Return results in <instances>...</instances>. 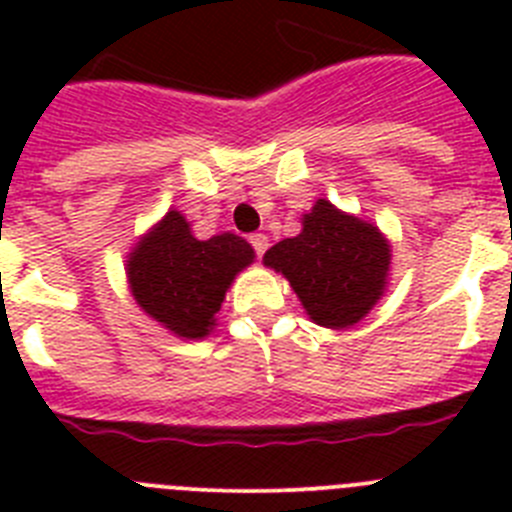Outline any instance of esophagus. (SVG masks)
<instances>
[{
  "mask_svg": "<svg viewBox=\"0 0 512 512\" xmlns=\"http://www.w3.org/2000/svg\"><path fill=\"white\" fill-rule=\"evenodd\" d=\"M248 241H251L253 251L259 253V256H261V253H264V251H266V248H269V238H266V235H264V233H253V235H251V238H248Z\"/></svg>",
  "mask_w": 512,
  "mask_h": 512,
  "instance_id": "34e87169",
  "label": "esophagus"
}]
</instances>
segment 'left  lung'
<instances>
[{
  "label": "left lung",
  "instance_id": "8db88e82",
  "mask_svg": "<svg viewBox=\"0 0 512 512\" xmlns=\"http://www.w3.org/2000/svg\"><path fill=\"white\" fill-rule=\"evenodd\" d=\"M392 246L369 220L318 200L302 215V230L264 253L282 274L312 323L346 330L372 312L390 284Z\"/></svg>",
  "mask_w": 512,
  "mask_h": 512
}]
</instances>
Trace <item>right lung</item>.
<instances>
[{"mask_svg":"<svg viewBox=\"0 0 512 512\" xmlns=\"http://www.w3.org/2000/svg\"><path fill=\"white\" fill-rule=\"evenodd\" d=\"M256 253L241 235L194 238L179 210H169L138 238L125 261L135 305L182 341H202L217 325L233 279Z\"/></svg>","mask_w":512,"mask_h":512,"instance_id":"obj_1","label":"right lung"}]
</instances>
